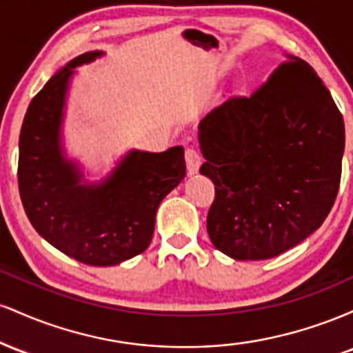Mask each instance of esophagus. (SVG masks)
<instances>
[{
	"instance_id": "obj_1",
	"label": "esophagus",
	"mask_w": 353,
	"mask_h": 353,
	"mask_svg": "<svg viewBox=\"0 0 353 353\" xmlns=\"http://www.w3.org/2000/svg\"><path fill=\"white\" fill-rule=\"evenodd\" d=\"M185 164H188L189 176H194V174L199 172V168L202 164V157H201V154L197 152L194 148L185 149Z\"/></svg>"
}]
</instances>
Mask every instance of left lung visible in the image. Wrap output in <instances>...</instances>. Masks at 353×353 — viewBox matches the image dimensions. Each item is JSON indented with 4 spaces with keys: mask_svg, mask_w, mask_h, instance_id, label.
I'll return each instance as SVG.
<instances>
[{
    "mask_svg": "<svg viewBox=\"0 0 353 353\" xmlns=\"http://www.w3.org/2000/svg\"><path fill=\"white\" fill-rule=\"evenodd\" d=\"M216 185L208 232L236 261H262L315 232L337 197L345 125L305 61L287 56L249 98L232 96L199 124Z\"/></svg>",
    "mask_w": 353,
    "mask_h": 353,
    "instance_id": "8db88e82",
    "label": "left lung"
}]
</instances>
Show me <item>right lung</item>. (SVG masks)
I'll list each match as a JSON object with an SVG mask.
<instances>
[{
    "label": "right lung",
    "instance_id": "right-lung-1",
    "mask_svg": "<svg viewBox=\"0 0 353 353\" xmlns=\"http://www.w3.org/2000/svg\"><path fill=\"white\" fill-rule=\"evenodd\" d=\"M103 51L78 56L30 103L19 134L18 185L33 228L51 245L88 265H117L151 244L161 201L185 176L184 148L131 151L98 184L83 182L79 165L61 148V124L74 68Z\"/></svg>",
    "mask_w": 353,
    "mask_h": 353
}]
</instances>
